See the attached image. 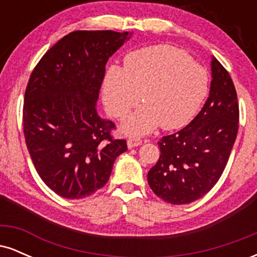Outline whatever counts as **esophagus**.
I'll list each match as a JSON object with an SVG mask.
<instances>
[{
	"label": "esophagus",
	"mask_w": 257,
	"mask_h": 257,
	"mask_svg": "<svg viewBox=\"0 0 257 257\" xmlns=\"http://www.w3.org/2000/svg\"><path fill=\"white\" fill-rule=\"evenodd\" d=\"M126 144H128L129 149H133V147L141 145V144H143V140H141L140 138L133 137V138H129V139H128V141H126Z\"/></svg>",
	"instance_id": "obj_1"
}]
</instances>
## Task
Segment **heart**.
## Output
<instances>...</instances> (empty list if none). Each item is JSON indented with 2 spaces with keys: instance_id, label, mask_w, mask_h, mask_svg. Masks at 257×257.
Instances as JSON below:
<instances>
[{
  "instance_id": "heart-1",
  "label": "heart",
  "mask_w": 257,
  "mask_h": 257,
  "mask_svg": "<svg viewBox=\"0 0 257 257\" xmlns=\"http://www.w3.org/2000/svg\"><path fill=\"white\" fill-rule=\"evenodd\" d=\"M209 88L208 72L187 53L172 46H153L128 54L124 66L112 65L102 82V99L113 118L125 120L128 134L143 135L161 126L181 128L196 116Z\"/></svg>"
}]
</instances>
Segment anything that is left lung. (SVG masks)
Segmentation results:
<instances>
[{
	"label": "left lung",
	"instance_id": "8db88e82",
	"mask_svg": "<svg viewBox=\"0 0 257 257\" xmlns=\"http://www.w3.org/2000/svg\"><path fill=\"white\" fill-rule=\"evenodd\" d=\"M213 81L204 106L181 131L158 141V162L147 174L150 187L170 204L202 198L225 170L239 126L237 91L219 60L211 61Z\"/></svg>",
	"mask_w": 257,
	"mask_h": 257
}]
</instances>
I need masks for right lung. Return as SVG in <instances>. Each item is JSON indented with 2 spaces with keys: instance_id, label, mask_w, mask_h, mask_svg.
I'll return each instance as SVG.
<instances>
[{
  "instance_id": "1",
  "label": "right lung",
  "mask_w": 257,
  "mask_h": 257,
  "mask_svg": "<svg viewBox=\"0 0 257 257\" xmlns=\"http://www.w3.org/2000/svg\"><path fill=\"white\" fill-rule=\"evenodd\" d=\"M128 32H70L41 58L26 85L24 137L42 181L60 197L81 199L104 187L126 151L116 124L95 110L108 58Z\"/></svg>"
}]
</instances>
